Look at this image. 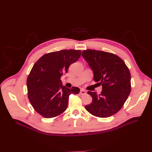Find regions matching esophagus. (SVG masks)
Here are the masks:
<instances>
[{
    "label": "esophagus",
    "mask_w": 152,
    "mask_h": 152,
    "mask_svg": "<svg viewBox=\"0 0 152 152\" xmlns=\"http://www.w3.org/2000/svg\"><path fill=\"white\" fill-rule=\"evenodd\" d=\"M86 93H87L86 91L85 90H84V89H81L80 91V92H79V94H80V95H85V94H86Z\"/></svg>",
    "instance_id": "1"
}]
</instances>
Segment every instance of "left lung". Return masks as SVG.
<instances>
[{
  "instance_id": "8db88e82",
  "label": "left lung",
  "mask_w": 152,
  "mask_h": 152,
  "mask_svg": "<svg viewBox=\"0 0 152 152\" xmlns=\"http://www.w3.org/2000/svg\"><path fill=\"white\" fill-rule=\"evenodd\" d=\"M94 73V79L102 86L98 95L88 91L92 101L86 110L99 118H108L121 110L131 91V73L124 61L112 53L87 49L82 52Z\"/></svg>"
}]
</instances>
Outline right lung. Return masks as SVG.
Masks as SVG:
<instances>
[{
	"mask_svg": "<svg viewBox=\"0 0 152 152\" xmlns=\"http://www.w3.org/2000/svg\"><path fill=\"white\" fill-rule=\"evenodd\" d=\"M79 50H62L44 54L32 68L27 78L28 97L36 112L45 118L57 116L66 110L69 96L77 94V87L63 86L61 76L81 57Z\"/></svg>",
	"mask_w": 152,
	"mask_h": 152,
	"instance_id": "1",
	"label": "right lung"
}]
</instances>
